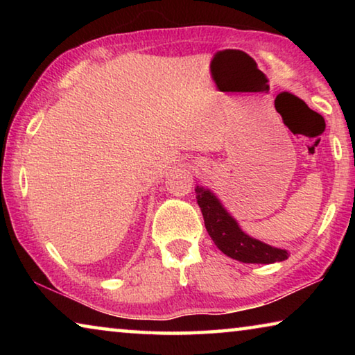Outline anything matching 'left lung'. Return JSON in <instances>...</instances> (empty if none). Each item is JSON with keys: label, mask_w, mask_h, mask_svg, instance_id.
<instances>
[{"label": "left lung", "mask_w": 355, "mask_h": 355, "mask_svg": "<svg viewBox=\"0 0 355 355\" xmlns=\"http://www.w3.org/2000/svg\"><path fill=\"white\" fill-rule=\"evenodd\" d=\"M196 199L202 209L208 235L227 257L243 263L269 264L288 258L285 249H277L252 238L239 228L211 191L196 186Z\"/></svg>", "instance_id": "1"}]
</instances>
